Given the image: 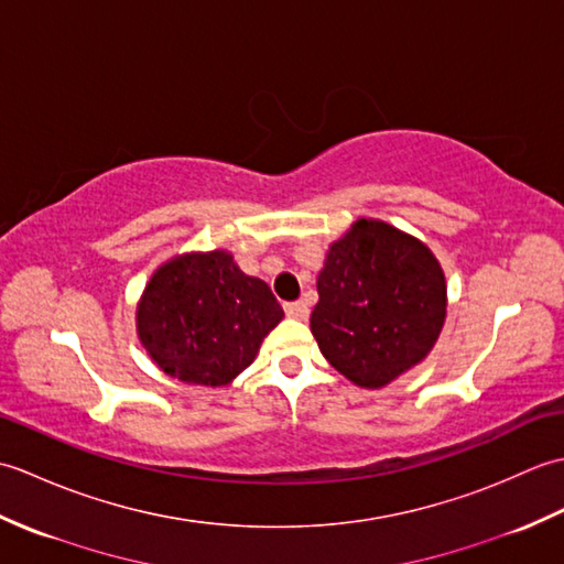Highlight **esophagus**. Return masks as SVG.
<instances>
[{
	"instance_id": "esophagus-1",
	"label": "esophagus",
	"mask_w": 564,
	"mask_h": 564,
	"mask_svg": "<svg viewBox=\"0 0 564 564\" xmlns=\"http://www.w3.org/2000/svg\"><path fill=\"white\" fill-rule=\"evenodd\" d=\"M285 315L293 317V319H305L307 317V305L303 301H295V303H285L283 305Z\"/></svg>"
}]
</instances>
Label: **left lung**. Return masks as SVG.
<instances>
[{"instance_id":"obj_1","label":"left lung","mask_w":564,"mask_h":564,"mask_svg":"<svg viewBox=\"0 0 564 564\" xmlns=\"http://www.w3.org/2000/svg\"><path fill=\"white\" fill-rule=\"evenodd\" d=\"M310 315L322 356L361 388H382L416 366L446 319V281L419 239L358 220L329 247Z\"/></svg>"}]
</instances>
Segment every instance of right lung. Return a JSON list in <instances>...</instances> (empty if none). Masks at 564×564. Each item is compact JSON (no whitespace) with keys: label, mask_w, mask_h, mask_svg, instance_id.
<instances>
[{"label":"right lung","mask_w":564,"mask_h":564,"mask_svg":"<svg viewBox=\"0 0 564 564\" xmlns=\"http://www.w3.org/2000/svg\"><path fill=\"white\" fill-rule=\"evenodd\" d=\"M283 307L227 251L178 257L152 275L138 307V334L166 376L218 388L254 361Z\"/></svg>","instance_id":"obj_1"}]
</instances>
